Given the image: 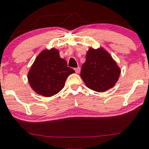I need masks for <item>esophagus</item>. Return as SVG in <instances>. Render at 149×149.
Returning a JSON list of instances; mask_svg holds the SVG:
<instances>
[{"label":"esophagus","instance_id":"obj_1","mask_svg":"<svg viewBox=\"0 0 149 149\" xmlns=\"http://www.w3.org/2000/svg\"><path fill=\"white\" fill-rule=\"evenodd\" d=\"M74 70H75V71L76 72V73H79V72H80V71H81V68H80V67L78 66V67H77V68H75Z\"/></svg>","mask_w":149,"mask_h":149}]
</instances>
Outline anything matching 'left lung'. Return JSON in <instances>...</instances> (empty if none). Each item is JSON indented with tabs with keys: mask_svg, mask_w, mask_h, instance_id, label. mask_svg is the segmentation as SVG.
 <instances>
[{
	"mask_svg": "<svg viewBox=\"0 0 149 149\" xmlns=\"http://www.w3.org/2000/svg\"><path fill=\"white\" fill-rule=\"evenodd\" d=\"M120 75V69L116 62L103 49L88 51L81 77L90 89L104 92L113 87Z\"/></svg>",
	"mask_w": 149,
	"mask_h": 149,
	"instance_id": "left-lung-1",
	"label": "left lung"
}]
</instances>
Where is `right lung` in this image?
I'll list each match as a JSON object with an SVG mask.
<instances>
[{
    "label": "right lung",
    "instance_id": "right-lung-1",
    "mask_svg": "<svg viewBox=\"0 0 149 149\" xmlns=\"http://www.w3.org/2000/svg\"><path fill=\"white\" fill-rule=\"evenodd\" d=\"M74 72L60 57L58 50L47 49L35 59L29 71L28 81L36 93L51 97L63 89L67 77Z\"/></svg>",
    "mask_w": 149,
    "mask_h": 149
}]
</instances>
